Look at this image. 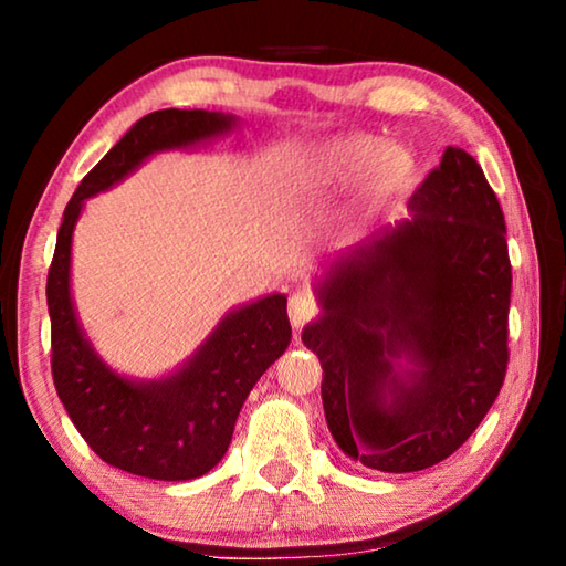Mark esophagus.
Wrapping results in <instances>:
<instances>
[{
	"instance_id": "34e87169",
	"label": "esophagus",
	"mask_w": 566,
	"mask_h": 566,
	"mask_svg": "<svg viewBox=\"0 0 566 566\" xmlns=\"http://www.w3.org/2000/svg\"><path fill=\"white\" fill-rule=\"evenodd\" d=\"M289 316L293 327L301 329L304 324L314 322L319 316V304H316V298L308 291H298L289 298Z\"/></svg>"
}]
</instances>
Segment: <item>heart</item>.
<instances>
[{
	"instance_id": "obj_1",
	"label": "heart",
	"mask_w": 566,
	"mask_h": 566,
	"mask_svg": "<svg viewBox=\"0 0 566 566\" xmlns=\"http://www.w3.org/2000/svg\"><path fill=\"white\" fill-rule=\"evenodd\" d=\"M368 169L376 196L405 188L415 172L412 154L401 146H381L370 136H345L324 146L312 165L314 182H350Z\"/></svg>"
}]
</instances>
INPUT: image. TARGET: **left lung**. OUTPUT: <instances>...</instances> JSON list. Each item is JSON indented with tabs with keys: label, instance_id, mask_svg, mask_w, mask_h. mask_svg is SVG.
Here are the masks:
<instances>
[{
	"label": "left lung",
	"instance_id": "8db88e82",
	"mask_svg": "<svg viewBox=\"0 0 566 566\" xmlns=\"http://www.w3.org/2000/svg\"><path fill=\"white\" fill-rule=\"evenodd\" d=\"M409 211L332 262L324 316L301 337L319 355L337 446L386 474L459 451L497 399L510 360L505 216L479 161L448 146ZM401 352L418 366L409 382L390 366Z\"/></svg>",
	"mask_w": 566,
	"mask_h": 566
}]
</instances>
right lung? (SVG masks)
Instances as JSON below:
<instances>
[{"label":"right lung","instance_id":"add662e5","mask_svg":"<svg viewBox=\"0 0 566 566\" xmlns=\"http://www.w3.org/2000/svg\"><path fill=\"white\" fill-rule=\"evenodd\" d=\"M227 128L229 115L175 107L136 120L66 203L45 283L53 386L74 428L105 463L159 482L203 476L223 459L247 394L291 343L285 296L273 293L227 316L198 358L172 378L130 384L99 363L76 324L69 296L72 231L82 200L111 188L149 154Z\"/></svg>","mask_w":566,"mask_h":566}]
</instances>
